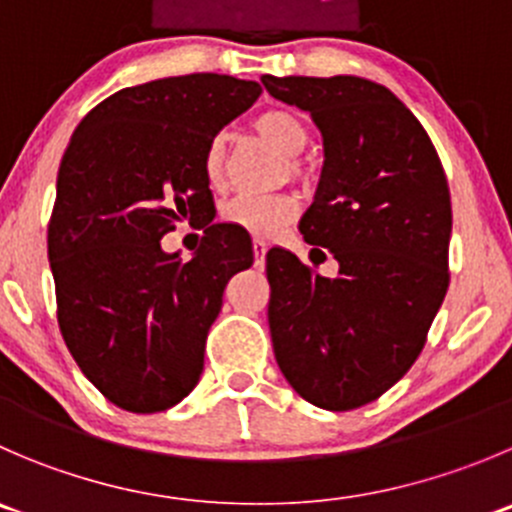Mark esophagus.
<instances>
[{"label": "esophagus", "mask_w": 512, "mask_h": 512, "mask_svg": "<svg viewBox=\"0 0 512 512\" xmlns=\"http://www.w3.org/2000/svg\"><path fill=\"white\" fill-rule=\"evenodd\" d=\"M267 250H270V245H267L265 240H260V237H255V240H252V252H255V257H265L267 255Z\"/></svg>", "instance_id": "obj_1"}]
</instances>
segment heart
Instances as JSON below:
<instances>
[{"label": "heart", "mask_w": 512, "mask_h": 512, "mask_svg": "<svg viewBox=\"0 0 512 512\" xmlns=\"http://www.w3.org/2000/svg\"><path fill=\"white\" fill-rule=\"evenodd\" d=\"M257 135L265 137L267 142L285 152L287 157H295L305 150L307 130L305 124L285 109H267L255 119ZM297 170V167H292ZM202 172L212 190L225 187L227 180V157H225V140L215 137L207 145L205 157H202ZM297 215V200L290 195H237L222 210L230 225L250 232L255 237H275L282 227L290 225Z\"/></svg>", "instance_id": "b5f03b06"}]
</instances>
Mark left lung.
Listing matches in <instances>:
<instances>
[{
	"mask_svg": "<svg viewBox=\"0 0 512 512\" xmlns=\"http://www.w3.org/2000/svg\"><path fill=\"white\" fill-rule=\"evenodd\" d=\"M262 84L320 130L325 162L300 232L340 265L330 280L290 250L267 252L275 360L307 403L360 408L418 360L445 300L448 180L423 124L388 87L355 74H262Z\"/></svg>",
	"mask_w": 512,
	"mask_h": 512,
	"instance_id": "1",
	"label": "left lung"
}]
</instances>
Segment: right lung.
Instances as JSON below:
<instances>
[{"label": "right lung", "mask_w": 512, "mask_h": 512, "mask_svg": "<svg viewBox=\"0 0 512 512\" xmlns=\"http://www.w3.org/2000/svg\"><path fill=\"white\" fill-rule=\"evenodd\" d=\"M260 92L230 74L152 79L99 102L64 150L47 235L59 330L117 408L160 413L200 380L222 292L252 265L250 235L212 222L202 157ZM185 219L206 237L182 263L161 237Z\"/></svg>", "instance_id": "obj_1"}]
</instances>
